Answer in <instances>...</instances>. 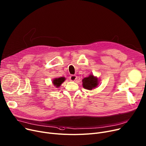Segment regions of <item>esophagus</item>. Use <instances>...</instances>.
Listing matches in <instances>:
<instances>
[{
    "mask_svg": "<svg viewBox=\"0 0 146 146\" xmlns=\"http://www.w3.org/2000/svg\"><path fill=\"white\" fill-rule=\"evenodd\" d=\"M77 78V76L75 75H71L70 76V80L71 81H75Z\"/></svg>",
    "mask_w": 146,
    "mask_h": 146,
    "instance_id": "obj_1",
    "label": "esophagus"
}]
</instances>
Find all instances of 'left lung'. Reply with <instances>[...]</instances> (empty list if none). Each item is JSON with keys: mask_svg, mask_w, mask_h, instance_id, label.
<instances>
[{"mask_svg": "<svg viewBox=\"0 0 146 146\" xmlns=\"http://www.w3.org/2000/svg\"><path fill=\"white\" fill-rule=\"evenodd\" d=\"M98 79L93 75H90L82 80L83 87L88 90H92L98 85Z\"/></svg>", "mask_w": 146, "mask_h": 146, "instance_id": "8db88e82", "label": "left lung"}]
</instances>
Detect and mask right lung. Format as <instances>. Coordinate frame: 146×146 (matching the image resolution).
Segmentation results:
<instances>
[{
	"instance_id": "obj_1",
	"label": "right lung",
	"mask_w": 146,
	"mask_h": 146,
	"mask_svg": "<svg viewBox=\"0 0 146 146\" xmlns=\"http://www.w3.org/2000/svg\"><path fill=\"white\" fill-rule=\"evenodd\" d=\"M65 80V78L64 77H60V78H55V79L52 81V83L56 87L58 88L61 86L62 83H63L64 82Z\"/></svg>"
}]
</instances>
